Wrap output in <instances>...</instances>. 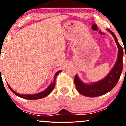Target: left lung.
I'll return each instance as SVG.
<instances>
[{
	"label": "left lung",
	"mask_w": 126,
	"mask_h": 126,
	"mask_svg": "<svg viewBox=\"0 0 126 126\" xmlns=\"http://www.w3.org/2000/svg\"><path fill=\"white\" fill-rule=\"evenodd\" d=\"M107 30L113 36L116 44L117 45L118 49L117 60L112 70L103 79L99 82L92 83L91 84H86L80 80L77 75H75L74 82L76 89L79 93L85 96L96 97L104 95L110 92L117 83L122 72L123 67V50L118 43L115 34L109 29H107Z\"/></svg>",
	"instance_id": "8db88e82"
}]
</instances>
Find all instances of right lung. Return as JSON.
I'll use <instances>...</instances> for the list:
<instances>
[{"instance_id":"add662e5","label":"right lung","mask_w":126,"mask_h":126,"mask_svg":"<svg viewBox=\"0 0 126 126\" xmlns=\"http://www.w3.org/2000/svg\"><path fill=\"white\" fill-rule=\"evenodd\" d=\"M60 72H61V70H59L57 72H56V74H55L54 78H53V81L52 83L49 85V86L47 87V89H45L44 91H42L41 92H39V93L35 94H20L17 93L16 92H15V91H14L13 89L10 87L9 85H8L9 88L11 89V91H12L14 94H15L16 96H19L22 98H24V99H30V100H35V99H41V98H43L46 96H47V95H48L50 93L53 91V89L54 88L55 84H56V79L57 76Z\"/></svg>"}]
</instances>
